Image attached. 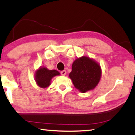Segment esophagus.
<instances>
[{"label":"esophagus","instance_id":"obj_1","mask_svg":"<svg viewBox=\"0 0 135 135\" xmlns=\"http://www.w3.org/2000/svg\"><path fill=\"white\" fill-rule=\"evenodd\" d=\"M61 75H62V76H65V75H66V71L65 70L62 71L61 72Z\"/></svg>","mask_w":135,"mask_h":135}]
</instances>
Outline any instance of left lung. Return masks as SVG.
Listing matches in <instances>:
<instances>
[{
  "mask_svg": "<svg viewBox=\"0 0 135 135\" xmlns=\"http://www.w3.org/2000/svg\"><path fill=\"white\" fill-rule=\"evenodd\" d=\"M102 70L99 63L86 56L76 59L72 64L69 77L75 88L81 93L93 90L100 80Z\"/></svg>",
  "mask_w": 135,
  "mask_h": 135,
  "instance_id": "left-lung-1",
  "label": "left lung"
}]
</instances>
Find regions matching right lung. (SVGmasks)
Listing matches in <instances>:
<instances>
[{"label":"right lung","instance_id":"obj_1","mask_svg":"<svg viewBox=\"0 0 135 135\" xmlns=\"http://www.w3.org/2000/svg\"><path fill=\"white\" fill-rule=\"evenodd\" d=\"M60 73L55 70H50L45 67H40L36 71L35 80L37 85L41 88H47L51 84V80Z\"/></svg>","mask_w":135,"mask_h":135}]
</instances>
